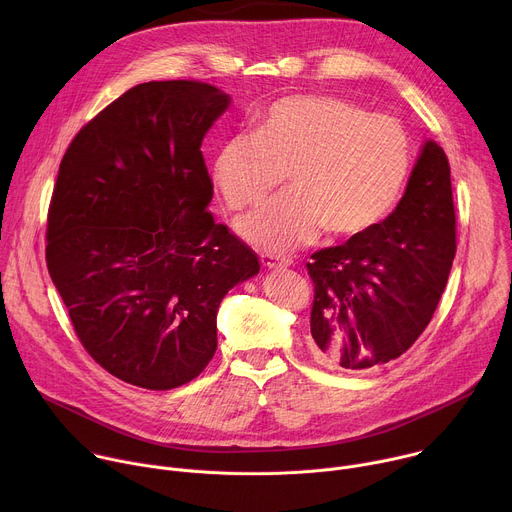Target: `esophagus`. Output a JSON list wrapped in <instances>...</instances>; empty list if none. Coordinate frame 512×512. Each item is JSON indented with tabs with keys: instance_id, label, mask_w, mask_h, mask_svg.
Listing matches in <instances>:
<instances>
[{
	"instance_id": "34e87169",
	"label": "esophagus",
	"mask_w": 512,
	"mask_h": 512,
	"mask_svg": "<svg viewBox=\"0 0 512 512\" xmlns=\"http://www.w3.org/2000/svg\"><path fill=\"white\" fill-rule=\"evenodd\" d=\"M259 259L269 269H285V267L291 265V259H285V257H279V255H271V253H263Z\"/></svg>"
}]
</instances>
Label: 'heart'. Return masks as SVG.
<instances>
[{
    "mask_svg": "<svg viewBox=\"0 0 512 512\" xmlns=\"http://www.w3.org/2000/svg\"><path fill=\"white\" fill-rule=\"evenodd\" d=\"M409 166V135L395 117L338 97L296 95L271 103L259 131H239L221 145L214 180L227 206L243 210L261 204L289 172L294 190L239 223L251 243L285 251L322 227L350 237L377 225Z\"/></svg>",
    "mask_w": 512,
    "mask_h": 512,
    "instance_id": "1",
    "label": "heart"
}]
</instances>
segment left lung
I'll use <instances>...</instances> for the list:
<instances>
[{
	"mask_svg": "<svg viewBox=\"0 0 512 512\" xmlns=\"http://www.w3.org/2000/svg\"><path fill=\"white\" fill-rule=\"evenodd\" d=\"M454 255L450 162L429 139L401 202L383 223L312 253V356L344 373L399 358L433 318Z\"/></svg>",
	"mask_w": 512,
	"mask_h": 512,
	"instance_id": "obj_1",
	"label": "left lung"
}]
</instances>
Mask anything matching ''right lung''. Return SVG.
Here are the masks:
<instances>
[{
    "mask_svg": "<svg viewBox=\"0 0 512 512\" xmlns=\"http://www.w3.org/2000/svg\"><path fill=\"white\" fill-rule=\"evenodd\" d=\"M231 97L200 81L125 91L66 148L46 265L72 328L113 377L152 391L196 379L216 350L227 291L257 255L208 204L200 145Z\"/></svg>",
    "mask_w": 512,
    "mask_h": 512,
    "instance_id": "add662e5",
    "label": "right lung"
}]
</instances>
